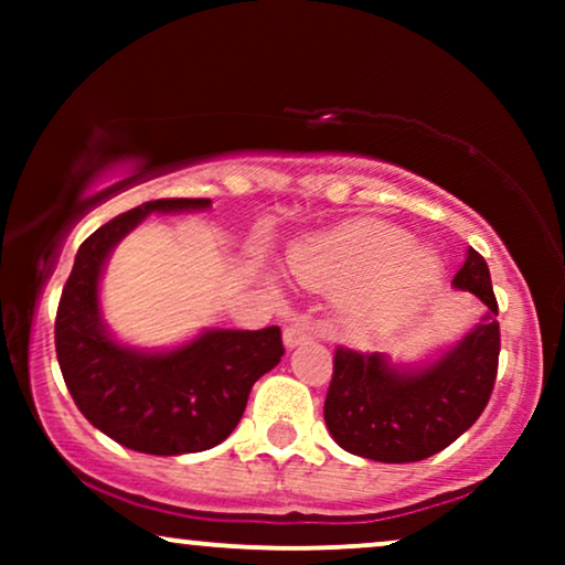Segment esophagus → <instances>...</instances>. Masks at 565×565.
<instances>
[{"instance_id": "obj_1", "label": "esophagus", "mask_w": 565, "mask_h": 565, "mask_svg": "<svg viewBox=\"0 0 565 565\" xmlns=\"http://www.w3.org/2000/svg\"><path fill=\"white\" fill-rule=\"evenodd\" d=\"M310 340V329L305 323H291V327L284 329V345L287 350L302 345V342Z\"/></svg>"}]
</instances>
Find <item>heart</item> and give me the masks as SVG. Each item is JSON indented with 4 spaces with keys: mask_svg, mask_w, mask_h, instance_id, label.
Listing matches in <instances>:
<instances>
[{
    "mask_svg": "<svg viewBox=\"0 0 565 565\" xmlns=\"http://www.w3.org/2000/svg\"><path fill=\"white\" fill-rule=\"evenodd\" d=\"M287 270L308 289L337 295V319L355 340L393 334L440 284L436 252L372 217L302 236L287 249Z\"/></svg>",
    "mask_w": 565,
    "mask_h": 565,
    "instance_id": "1",
    "label": "heart"
}]
</instances>
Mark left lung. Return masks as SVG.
<instances>
[{
    "mask_svg": "<svg viewBox=\"0 0 565 565\" xmlns=\"http://www.w3.org/2000/svg\"><path fill=\"white\" fill-rule=\"evenodd\" d=\"M451 287L476 295L483 316L433 359L398 364L385 353L337 348L323 419L345 451L374 462H419L481 417L497 380L499 308L476 249L465 252Z\"/></svg>",
    "mask_w": 565,
    "mask_h": 565,
    "instance_id": "8db88e82",
    "label": "left lung"
}]
</instances>
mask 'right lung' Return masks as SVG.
Returning a JSON list of instances; mask_svg holds the SVG:
<instances>
[{
    "label": "right lung",
    "mask_w": 565,
    "mask_h": 565,
    "mask_svg": "<svg viewBox=\"0 0 565 565\" xmlns=\"http://www.w3.org/2000/svg\"><path fill=\"white\" fill-rule=\"evenodd\" d=\"M210 199H159L108 220L76 252L55 319L63 380L79 412L132 451L180 457L223 444L252 385L284 355L281 329H201L193 340L146 350L116 340L103 321L108 257L148 215L210 210Z\"/></svg>",
    "instance_id": "add662e5"
}]
</instances>
